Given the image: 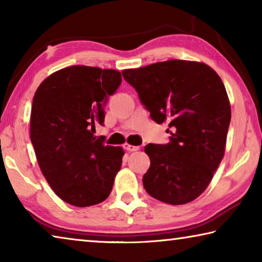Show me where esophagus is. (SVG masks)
Wrapping results in <instances>:
<instances>
[{"label": "esophagus", "instance_id": "obj_1", "mask_svg": "<svg viewBox=\"0 0 262 262\" xmlns=\"http://www.w3.org/2000/svg\"><path fill=\"white\" fill-rule=\"evenodd\" d=\"M125 149L128 150V151H129V152H133V151H137V150H140V147H137V145L126 144V145H125Z\"/></svg>", "mask_w": 262, "mask_h": 262}]
</instances>
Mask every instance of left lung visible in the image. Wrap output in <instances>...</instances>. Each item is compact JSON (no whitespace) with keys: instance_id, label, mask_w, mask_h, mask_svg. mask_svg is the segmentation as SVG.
Returning <instances> with one entry per match:
<instances>
[{"instance_id":"left-lung-1","label":"left lung","mask_w":262,"mask_h":262,"mask_svg":"<svg viewBox=\"0 0 262 262\" xmlns=\"http://www.w3.org/2000/svg\"><path fill=\"white\" fill-rule=\"evenodd\" d=\"M157 123L168 122L170 143L144 148L143 186L152 198L185 205L205 192L223 159L231 120L225 86L203 62L168 60L122 70Z\"/></svg>"}]
</instances>
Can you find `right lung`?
Wrapping results in <instances>:
<instances>
[{
    "label": "right lung",
    "mask_w": 262,
    "mask_h": 262,
    "mask_svg": "<svg viewBox=\"0 0 262 262\" xmlns=\"http://www.w3.org/2000/svg\"><path fill=\"white\" fill-rule=\"evenodd\" d=\"M120 84L118 70L72 66L50 75L35 91L31 142L48 185L69 205L94 206L112 190L125 151L104 145L94 133Z\"/></svg>",
    "instance_id": "add662e5"
}]
</instances>
